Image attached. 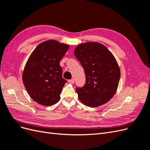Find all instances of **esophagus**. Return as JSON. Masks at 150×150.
<instances>
[{"mask_svg": "<svg viewBox=\"0 0 150 150\" xmlns=\"http://www.w3.org/2000/svg\"><path fill=\"white\" fill-rule=\"evenodd\" d=\"M68 82H69V83H71V84H74V79H70V80L68 81Z\"/></svg>", "mask_w": 150, "mask_h": 150, "instance_id": "34e87169", "label": "esophagus"}]
</instances>
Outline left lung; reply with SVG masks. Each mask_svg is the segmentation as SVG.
Listing matches in <instances>:
<instances>
[{
    "mask_svg": "<svg viewBox=\"0 0 150 150\" xmlns=\"http://www.w3.org/2000/svg\"><path fill=\"white\" fill-rule=\"evenodd\" d=\"M74 56L82 65L86 83L76 91L85 105L98 107L106 103L114 96L120 79V69L111 52L98 42L79 44Z\"/></svg>",
    "mask_w": 150,
    "mask_h": 150,
    "instance_id": "1",
    "label": "left lung"
}]
</instances>
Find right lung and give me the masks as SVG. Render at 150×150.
Returning a JSON list of instances; mask_svg holds the SVG:
<instances>
[{"label":"right lung","mask_w":150,"mask_h":150,"mask_svg":"<svg viewBox=\"0 0 150 150\" xmlns=\"http://www.w3.org/2000/svg\"><path fill=\"white\" fill-rule=\"evenodd\" d=\"M69 47L56 40H46L35 47L26 63L23 83L30 98L41 105L51 106L59 101L67 82L59 62Z\"/></svg>","instance_id":"right-lung-1"}]
</instances>
